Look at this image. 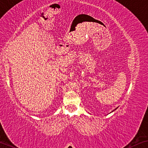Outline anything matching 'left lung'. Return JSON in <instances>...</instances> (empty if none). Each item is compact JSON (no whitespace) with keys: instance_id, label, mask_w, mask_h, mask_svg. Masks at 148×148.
I'll list each match as a JSON object with an SVG mask.
<instances>
[{"instance_id":"left-lung-1","label":"left lung","mask_w":148,"mask_h":148,"mask_svg":"<svg viewBox=\"0 0 148 148\" xmlns=\"http://www.w3.org/2000/svg\"><path fill=\"white\" fill-rule=\"evenodd\" d=\"M117 108H116V109H114V110H113V111H112V112H113V111H115V110H116V109H117Z\"/></svg>"}]
</instances>
